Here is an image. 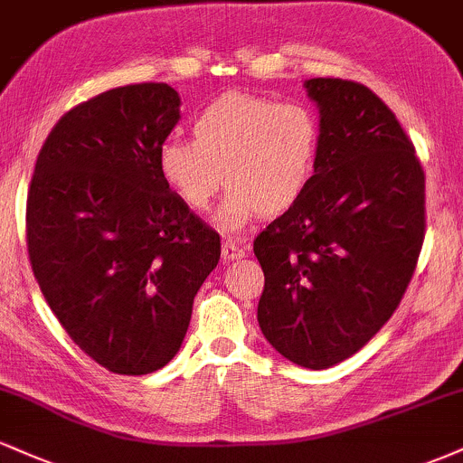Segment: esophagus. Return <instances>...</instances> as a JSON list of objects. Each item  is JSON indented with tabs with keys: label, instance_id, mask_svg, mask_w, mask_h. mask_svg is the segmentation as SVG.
<instances>
[{
	"label": "esophagus",
	"instance_id": "1",
	"mask_svg": "<svg viewBox=\"0 0 463 463\" xmlns=\"http://www.w3.org/2000/svg\"><path fill=\"white\" fill-rule=\"evenodd\" d=\"M246 248L239 246V243L235 241V239L226 237L224 243H222V257L226 259V261H235V259H241L246 257Z\"/></svg>",
	"mask_w": 463,
	"mask_h": 463
}]
</instances>
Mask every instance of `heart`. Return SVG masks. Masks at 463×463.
Wrapping results in <instances>:
<instances>
[{
    "mask_svg": "<svg viewBox=\"0 0 463 463\" xmlns=\"http://www.w3.org/2000/svg\"><path fill=\"white\" fill-rule=\"evenodd\" d=\"M320 141V119L307 104L231 91L200 110L194 141L172 137L163 143L158 169L195 213L228 184L217 224L237 231L259 213H283L305 194Z\"/></svg>",
    "mask_w": 463,
    "mask_h": 463,
    "instance_id": "1",
    "label": "heart"
}]
</instances>
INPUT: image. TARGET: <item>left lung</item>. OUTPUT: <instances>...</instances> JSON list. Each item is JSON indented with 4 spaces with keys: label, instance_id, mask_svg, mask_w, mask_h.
Returning <instances> with one entry per match:
<instances>
[{
    "label": "left lung",
    "instance_id": "obj_1",
    "mask_svg": "<svg viewBox=\"0 0 463 463\" xmlns=\"http://www.w3.org/2000/svg\"><path fill=\"white\" fill-rule=\"evenodd\" d=\"M322 141L309 187L254 239L259 326L302 368L348 359L401 305L427 228L424 169L396 115L364 84L305 82Z\"/></svg>",
    "mask_w": 463,
    "mask_h": 463
}]
</instances>
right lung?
I'll use <instances>...</instances> for the list:
<instances>
[{
	"instance_id": "right-lung-1",
	"label": "right lung",
	"mask_w": 463,
	"mask_h": 463,
	"mask_svg": "<svg viewBox=\"0 0 463 463\" xmlns=\"http://www.w3.org/2000/svg\"><path fill=\"white\" fill-rule=\"evenodd\" d=\"M178 109L165 82L95 95L56 121L32 174V272L73 344L115 374H150L174 359L220 261V235L158 169Z\"/></svg>"
}]
</instances>
